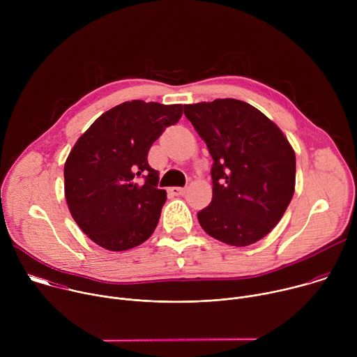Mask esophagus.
Returning <instances> with one entry per match:
<instances>
[{
	"label": "esophagus",
	"instance_id": "esophagus-1",
	"mask_svg": "<svg viewBox=\"0 0 357 357\" xmlns=\"http://www.w3.org/2000/svg\"><path fill=\"white\" fill-rule=\"evenodd\" d=\"M169 192H171V195H174V196H181V195H185V192H186V188L174 186V188H171V189H169Z\"/></svg>",
	"mask_w": 357,
	"mask_h": 357
}]
</instances>
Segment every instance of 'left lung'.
Here are the masks:
<instances>
[{
    "mask_svg": "<svg viewBox=\"0 0 357 357\" xmlns=\"http://www.w3.org/2000/svg\"><path fill=\"white\" fill-rule=\"evenodd\" d=\"M213 158V196L197 220L236 247L261 240L281 220L295 190V152L284 132L245 101L218 98L183 110Z\"/></svg>",
    "mask_w": 357,
    "mask_h": 357,
    "instance_id": "obj_1",
    "label": "left lung"
}]
</instances>
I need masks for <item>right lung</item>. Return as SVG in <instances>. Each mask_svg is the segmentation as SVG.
<instances>
[{
	"mask_svg": "<svg viewBox=\"0 0 357 357\" xmlns=\"http://www.w3.org/2000/svg\"><path fill=\"white\" fill-rule=\"evenodd\" d=\"M182 105L126 101L80 135L65 162V197L87 237L110 251L139 245L154 233L167 192L148 151L182 117Z\"/></svg>",
	"mask_w": 357,
	"mask_h": 357,
	"instance_id": "obj_1",
	"label": "right lung"
}]
</instances>
